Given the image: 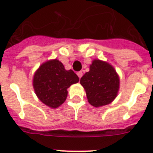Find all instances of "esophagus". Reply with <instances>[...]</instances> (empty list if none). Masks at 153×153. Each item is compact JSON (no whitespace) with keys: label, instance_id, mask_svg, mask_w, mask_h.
I'll return each mask as SVG.
<instances>
[{"label":"esophagus","instance_id":"34e87169","mask_svg":"<svg viewBox=\"0 0 153 153\" xmlns=\"http://www.w3.org/2000/svg\"><path fill=\"white\" fill-rule=\"evenodd\" d=\"M76 74H77V76H78V77L80 78H81V76H83V73H82V71H80V72H78L77 73H76Z\"/></svg>","mask_w":153,"mask_h":153}]
</instances>
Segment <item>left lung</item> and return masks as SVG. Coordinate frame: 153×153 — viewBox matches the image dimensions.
<instances>
[{"instance_id":"1","label":"left lung","mask_w":153,"mask_h":153,"mask_svg":"<svg viewBox=\"0 0 153 153\" xmlns=\"http://www.w3.org/2000/svg\"><path fill=\"white\" fill-rule=\"evenodd\" d=\"M88 102L99 107L111 103L118 95L119 76L114 67L103 61L94 60L90 70L80 79Z\"/></svg>"}]
</instances>
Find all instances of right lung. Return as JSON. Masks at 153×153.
<instances>
[{
    "label": "right lung",
    "instance_id": "add662e5",
    "mask_svg": "<svg viewBox=\"0 0 153 153\" xmlns=\"http://www.w3.org/2000/svg\"><path fill=\"white\" fill-rule=\"evenodd\" d=\"M78 81L79 77L72 69L66 70L62 62L54 59L40 65L33 77V87L41 102L57 108L66 100L67 89Z\"/></svg>",
    "mask_w": 153,
    "mask_h": 153
}]
</instances>
